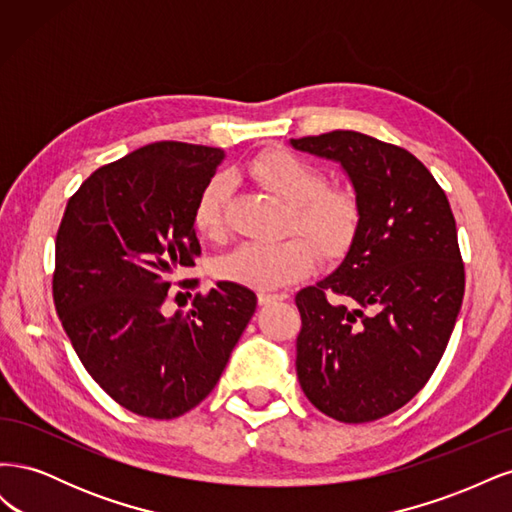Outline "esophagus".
Returning a JSON list of instances; mask_svg holds the SVG:
<instances>
[{"mask_svg": "<svg viewBox=\"0 0 512 512\" xmlns=\"http://www.w3.org/2000/svg\"><path fill=\"white\" fill-rule=\"evenodd\" d=\"M284 299H288L286 292H260V294H258V303H260V305H269V303L284 301Z\"/></svg>", "mask_w": 512, "mask_h": 512, "instance_id": "1", "label": "esophagus"}]
</instances>
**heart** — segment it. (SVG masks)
I'll use <instances>...</instances> for the list:
<instances>
[{
	"label": "heart",
	"mask_w": 512,
	"mask_h": 512,
	"mask_svg": "<svg viewBox=\"0 0 512 512\" xmlns=\"http://www.w3.org/2000/svg\"><path fill=\"white\" fill-rule=\"evenodd\" d=\"M260 188L286 205V228L299 232L312 246L288 237L273 243H243L218 262L222 280L247 288L269 290L299 280L320 258L342 256L359 230L361 209L356 198L342 188H327L320 170L284 149L262 151L243 166ZM232 192L230 177L213 175L200 190L194 205V224L209 239L226 230V205Z\"/></svg>",
	"instance_id": "b5f03b06"
}]
</instances>
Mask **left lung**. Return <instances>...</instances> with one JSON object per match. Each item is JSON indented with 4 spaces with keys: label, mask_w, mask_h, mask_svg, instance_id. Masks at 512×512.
Instances as JSON below:
<instances>
[{
    "label": "left lung",
    "mask_w": 512,
    "mask_h": 512,
    "mask_svg": "<svg viewBox=\"0 0 512 512\" xmlns=\"http://www.w3.org/2000/svg\"><path fill=\"white\" fill-rule=\"evenodd\" d=\"M290 145L342 164L361 209L342 265L294 299L301 389L335 421H376L423 389L455 329L466 271L453 211L397 145L352 130Z\"/></svg>",
    "instance_id": "8db88e82"
}]
</instances>
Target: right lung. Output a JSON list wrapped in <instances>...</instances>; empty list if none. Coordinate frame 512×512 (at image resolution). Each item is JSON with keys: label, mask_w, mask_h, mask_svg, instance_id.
Returning a JSON list of instances; mask_svg holds the SVG:
<instances>
[{"label": "right lung", "mask_w": 512, "mask_h": 512, "mask_svg": "<svg viewBox=\"0 0 512 512\" xmlns=\"http://www.w3.org/2000/svg\"><path fill=\"white\" fill-rule=\"evenodd\" d=\"M222 160L205 145H145L91 173L61 218L57 316L89 376L134 414L196 408L256 312V294L235 282L196 294L190 312H164L175 271L200 256L194 205Z\"/></svg>", "instance_id": "1"}]
</instances>
